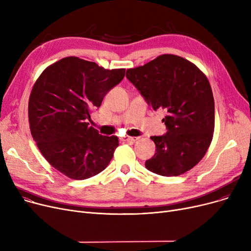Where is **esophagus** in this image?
<instances>
[{
	"label": "esophagus",
	"instance_id": "esophagus-1",
	"mask_svg": "<svg viewBox=\"0 0 251 251\" xmlns=\"http://www.w3.org/2000/svg\"><path fill=\"white\" fill-rule=\"evenodd\" d=\"M138 138H139V137H136V136H126L123 140H124V141H132V142H134V141H136Z\"/></svg>",
	"mask_w": 251,
	"mask_h": 251
}]
</instances>
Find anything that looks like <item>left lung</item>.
Returning a JSON list of instances; mask_svg holds the SVG:
<instances>
[{"mask_svg":"<svg viewBox=\"0 0 251 251\" xmlns=\"http://www.w3.org/2000/svg\"><path fill=\"white\" fill-rule=\"evenodd\" d=\"M126 77L154 111L164 110L167 133L151 136L155 153L149 171L166 177L187 172L205 154L213 139L215 101L205 75L189 61L162 55Z\"/></svg>","mask_w":251,"mask_h":251,"instance_id":"left-lung-1","label":"left lung"}]
</instances>
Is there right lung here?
Listing matches in <instances>:
<instances>
[{
	"label": "right lung",
	"instance_id": "obj_1",
	"mask_svg": "<svg viewBox=\"0 0 251 251\" xmlns=\"http://www.w3.org/2000/svg\"><path fill=\"white\" fill-rule=\"evenodd\" d=\"M124 76L125 69L107 70L68 57L38 77L28 102L31 135L45 159L62 174L84 180L110 164L119 139L89 127V114Z\"/></svg>",
	"mask_w": 251,
	"mask_h": 251
}]
</instances>
